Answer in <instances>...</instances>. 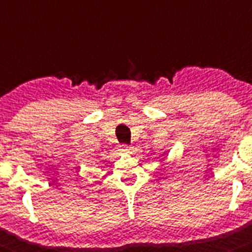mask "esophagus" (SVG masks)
Wrapping results in <instances>:
<instances>
[{"label":"esophagus","instance_id":"esophagus-1","mask_svg":"<svg viewBox=\"0 0 252 252\" xmlns=\"http://www.w3.org/2000/svg\"><path fill=\"white\" fill-rule=\"evenodd\" d=\"M119 150L126 151V153H130L131 148L129 145H126V144H121V145H119Z\"/></svg>","mask_w":252,"mask_h":252}]
</instances>
